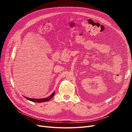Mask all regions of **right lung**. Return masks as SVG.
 I'll use <instances>...</instances> for the list:
<instances>
[{
  "label": "right lung",
  "mask_w": 132,
  "mask_h": 132,
  "mask_svg": "<svg viewBox=\"0 0 132 132\" xmlns=\"http://www.w3.org/2000/svg\"><path fill=\"white\" fill-rule=\"evenodd\" d=\"M54 95V92L49 97H48L47 98H29V97H25L27 100H29L30 101H33V102H38V103H40V102H46L49 101L50 100H51L53 96Z\"/></svg>",
  "instance_id": "right-lung-1"
}]
</instances>
